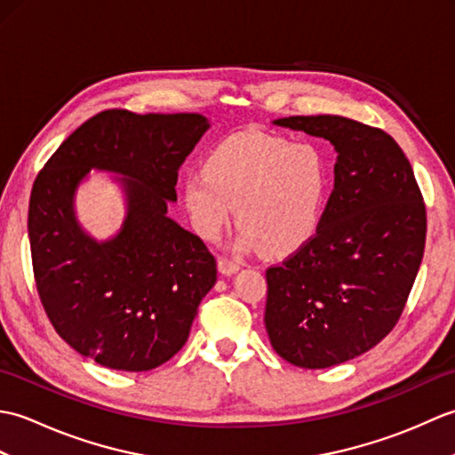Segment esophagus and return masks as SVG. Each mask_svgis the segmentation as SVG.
Wrapping results in <instances>:
<instances>
[{"mask_svg": "<svg viewBox=\"0 0 455 455\" xmlns=\"http://www.w3.org/2000/svg\"><path fill=\"white\" fill-rule=\"evenodd\" d=\"M217 266H219V272L225 275H233L240 269V264L235 262V259H228V258H219Z\"/></svg>", "mask_w": 455, "mask_h": 455, "instance_id": "34e87169", "label": "esophagus"}]
</instances>
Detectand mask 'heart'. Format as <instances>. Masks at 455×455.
I'll list each match as a JSON object with an SVG mask.
<instances>
[{"label":"heart","instance_id":"1","mask_svg":"<svg viewBox=\"0 0 455 455\" xmlns=\"http://www.w3.org/2000/svg\"><path fill=\"white\" fill-rule=\"evenodd\" d=\"M326 189L328 166L318 147L258 131L222 140L181 188L203 238L220 235L235 205L240 246L258 244L267 256L293 252L315 233Z\"/></svg>","mask_w":455,"mask_h":455}]
</instances>
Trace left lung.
Masks as SVG:
<instances>
[{"mask_svg": "<svg viewBox=\"0 0 455 455\" xmlns=\"http://www.w3.org/2000/svg\"><path fill=\"white\" fill-rule=\"evenodd\" d=\"M274 124L326 139L338 154L315 236L266 272L274 350L324 370L371 350L397 324L422 262L427 207L411 162L385 131L340 115Z\"/></svg>", "mask_w": 455, "mask_h": 455, "instance_id": "8db88e82", "label": "left lung"}]
</instances>
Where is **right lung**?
Segmentation results:
<instances>
[{
    "mask_svg": "<svg viewBox=\"0 0 455 455\" xmlns=\"http://www.w3.org/2000/svg\"><path fill=\"white\" fill-rule=\"evenodd\" d=\"M211 127L199 113L101 111L68 137L28 201L36 291L54 331L76 352L119 371H148L186 344L215 256L168 217L178 170ZM92 169L111 171L128 212L120 233L95 241L75 217Z\"/></svg>",
    "mask_w": 455,
    "mask_h": 455,
    "instance_id": "1",
    "label": "right lung"
}]
</instances>
